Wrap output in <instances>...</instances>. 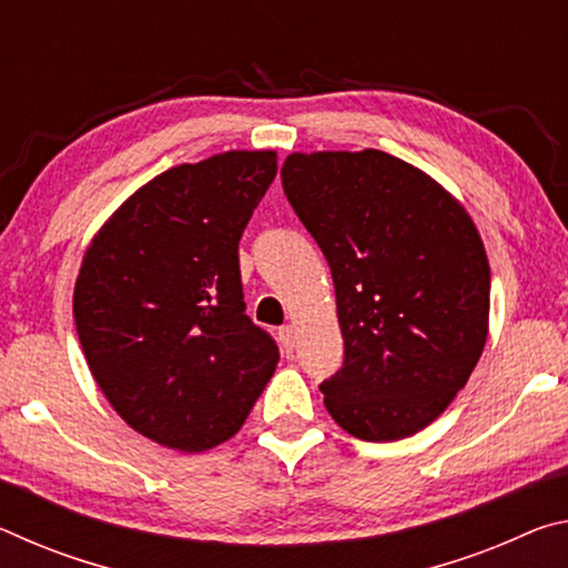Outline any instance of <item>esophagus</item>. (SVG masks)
<instances>
[{
    "label": "esophagus",
    "mask_w": 568,
    "mask_h": 568,
    "mask_svg": "<svg viewBox=\"0 0 568 568\" xmlns=\"http://www.w3.org/2000/svg\"><path fill=\"white\" fill-rule=\"evenodd\" d=\"M277 341H281L285 353H293V348H295V328H293V325H285V328L277 331Z\"/></svg>",
    "instance_id": "34e87169"
}]
</instances>
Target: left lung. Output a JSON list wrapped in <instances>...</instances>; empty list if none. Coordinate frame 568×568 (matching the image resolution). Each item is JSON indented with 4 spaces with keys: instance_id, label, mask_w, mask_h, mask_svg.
Returning a JSON list of instances; mask_svg holds the SVG:
<instances>
[{
    "instance_id": "left-lung-1",
    "label": "left lung",
    "mask_w": 568,
    "mask_h": 568,
    "mask_svg": "<svg viewBox=\"0 0 568 568\" xmlns=\"http://www.w3.org/2000/svg\"><path fill=\"white\" fill-rule=\"evenodd\" d=\"M281 178L335 285L345 358L321 383L325 408L361 440L418 434L486 345L491 271L474 220L434 178L381 150L293 152Z\"/></svg>"
}]
</instances>
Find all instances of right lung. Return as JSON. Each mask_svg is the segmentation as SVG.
<instances>
[{
  "mask_svg": "<svg viewBox=\"0 0 568 568\" xmlns=\"http://www.w3.org/2000/svg\"><path fill=\"white\" fill-rule=\"evenodd\" d=\"M277 172L273 150L170 168L124 200L84 250L74 323L118 416L160 446L233 438L281 361L245 315L237 243Z\"/></svg>",
  "mask_w": 568,
  "mask_h": 568,
  "instance_id": "obj_1",
  "label": "right lung"
}]
</instances>
